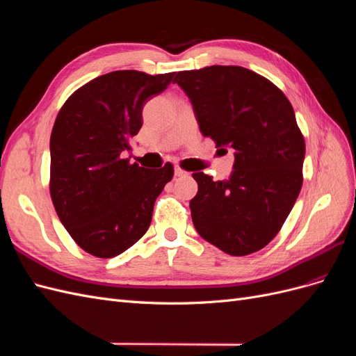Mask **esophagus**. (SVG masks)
Returning a JSON list of instances; mask_svg holds the SVG:
<instances>
[{
    "label": "esophagus",
    "instance_id": "1",
    "mask_svg": "<svg viewBox=\"0 0 356 356\" xmlns=\"http://www.w3.org/2000/svg\"><path fill=\"white\" fill-rule=\"evenodd\" d=\"M184 175H187V172L184 169H181L179 166H177L175 168V177H184Z\"/></svg>",
    "mask_w": 356,
    "mask_h": 356
}]
</instances>
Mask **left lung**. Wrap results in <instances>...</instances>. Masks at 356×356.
I'll return each mask as SVG.
<instances>
[{
  "mask_svg": "<svg viewBox=\"0 0 356 356\" xmlns=\"http://www.w3.org/2000/svg\"><path fill=\"white\" fill-rule=\"evenodd\" d=\"M200 132L234 149L229 179L195 172L191 220L204 241L225 254L260 251L281 230L303 184L306 144L293 105L263 75L234 65L179 71Z\"/></svg>",
  "mask_w": 356,
  "mask_h": 356,
  "instance_id": "1",
  "label": "left lung"
}]
</instances>
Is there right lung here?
Returning a JSON list of instances; mask_svg holds the SVG:
<instances>
[{
    "mask_svg": "<svg viewBox=\"0 0 356 356\" xmlns=\"http://www.w3.org/2000/svg\"><path fill=\"white\" fill-rule=\"evenodd\" d=\"M175 72L99 75L62 105L50 136V196L63 227L98 258L124 252L149 227L157 196L174 177L131 163L124 152L143 126L144 104Z\"/></svg>",
    "mask_w": 356,
    "mask_h": 356,
    "instance_id": "right-lung-1",
    "label": "right lung"
}]
</instances>
